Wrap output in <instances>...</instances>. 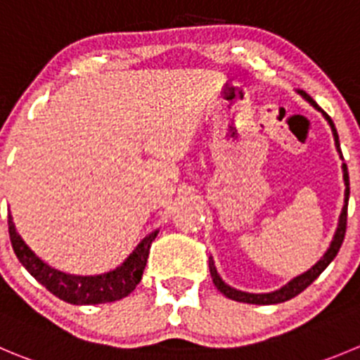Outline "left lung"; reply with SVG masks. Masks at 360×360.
I'll use <instances>...</instances> for the list:
<instances>
[{
  "instance_id": "left-lung-1",
  "label": "left lung",
  "mask_w": 360,
  "mask_h": 360,
  "mask_svg": "<svg viewBox=\"0 0 360 360\" xmlns=\"http://www.w3.org/2000/svg\"><path fill=\"white\" fill-rule=\"evenodd\" d=\"M300 95H302L304 98H306L307 102H309L311 105H313L314 109H318V111H321V115L325 116V120L328 122V125H330L332 129V134H334V141H336V148L338 152H340V157L343 159V153H341V148H340V136H338V131L336 127H334V122L330 120V116L327 115V112L323 111L321 108H318L316 102L313 101V98L309 97V95L306 94V91H299ZM343 178H345V186H347V189H345V207L343 210H341V215H340V222H338V229L336 233H334V238H332L330 242V248L327 249V252L323 255V258L320 259V262L316 263V265L311 266L307 272L300 274V276L293 277L292 281H290L288 285H285L283 288L276 290V292H270V293H248V292H240V290H235L231 288L229 285H226L224 281L221 279V276L217 274V269H215L214 265V259L210 258V263H208V266H210V276H212V281H214V285L217 286L219 292L222 293V295H226L228 299L231 300H237V302H245V304H259V306H265V304H279V302H286V300L293 299V297H297L299 293H302L304 290L307 288V286L313 283L314 279H316L318 276H320L321 272H323L325 269L328 266V263L332 262V259L336 258L338 251H340L341 244H343L345 240V233H347V210H348V196H350V182H348V167L347 164L343 162Z\"/></svg>"
}]
</instances>
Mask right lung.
Here are the masks:
<instances>
[{"label": "right lung", "instance_id": "1", "mask_svg": "<svg viewBox=\"0 0 360 360\" xmlns=\"http://www.w3.org/2000/svg\"><path fill=\"white\" fill-rule=\"evenodd\" d=\"M8 233L15 256L40 285L46 286L53 295L65 302L75 304V306H88V304L115 302V300L123 299L134 292L138 283L141 281L152 242L155 240L159 231H153L148 237L143 238L122 265L105 274H98V276L65 274L44 263L28 245L24 244L20 235L17 233L12 215H8Z\"/></svg>", "mask_w": 360, "mask_h": 360}]
</instances>
